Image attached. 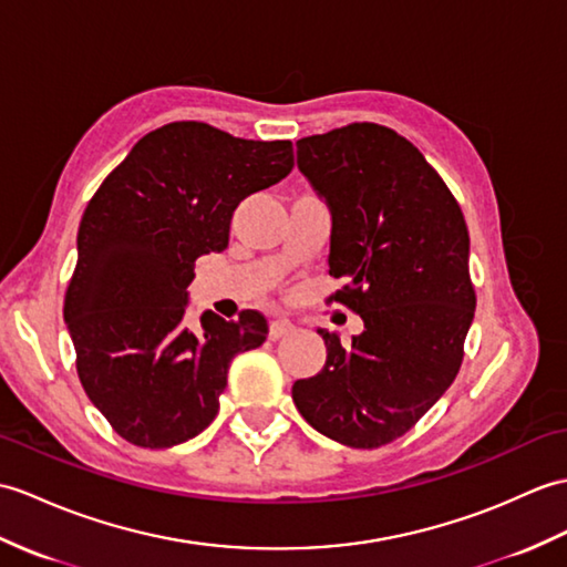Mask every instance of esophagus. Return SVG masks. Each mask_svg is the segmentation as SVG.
I'll list each match as a JSON object with an SVG mask.
<instances>
[{
	"label": "esophagus",
	"mask_w": 567,
	"mask_h": 567,
	"mask_svg": "<svg viewBox=\"0 0 567 567\" xmlns=\"http://www.w3.org/2000/svg\"><path fill=\"white\" fill-rule=\"evenodd\" d=\"M292 331H295L292 323L285 321V319H278V321H272V323L268 326V338H270V340H280V338L292 333Z\"/></svg>",
	"instance_id": "34e87169"
}]
</instances>
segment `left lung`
I'll list each match as a JSON object with an SVG mask.
<instances>
[{
	"label": "left lung",
	"mask_w": 567,
	"mask_h": 567,
	"mask_svg": "<svg viewBox=\"0 0 567 567\" xmlns=\"http://www.w3.org/2000/svg\"><path fill=\"white\" fill-rule=\"evenodd\" d=\"M297 166L333 215L328 268L348 278L328 301L360 313L340 343L321 328L326 364L297 379L307 423L354 450L403 437L464 362L476 311L462 207L413 142L377 123L301 137Z\"/></svg>",
	"instance_id": "left-lung-1"
}]
</instances>
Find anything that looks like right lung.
<instances>
[{
	"mask_svg": "<svg viewBox=\"0 0 567 567\" xmlns=\"http://www.w3.org/2000/svg\"><path fill=\"white\" fill-rule=\"evenodd\" d=\"M292 166L289 140L181 121L144 135L89 200L64 321L89 401L130 444L166 450L200 434L234 354L266 340L258 311L239 321L205 311L190 331L186 287L197 258L227 248L236 205Z\"/></svg>",
	"mask_w": 567,
	"mask_h": 567,
	"instance_id": "1",
	"label": "right lung"
}]
</instances>
